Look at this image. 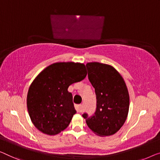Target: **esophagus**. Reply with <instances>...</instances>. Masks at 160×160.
I'll return each mask as SVG.
<instances>
[{
	"mask_svg": "<svg viewBox=\"0 0 160 160\" xmlns=\"http://www.w3.org/2000/svg\"><path fill=\"white\" fill-rule=\"evenodd\" d=\"M75 108L76 109V111H77V112H78V113H82V112L83 111L82 105H75Z\"/></svg>",
	"mask_w": 160,
	"mask_h": 160,
	"instance_id": "obj_1",
	"label": "esophagus"
}]
</instances>
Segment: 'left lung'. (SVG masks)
Here are the masks:
<instances>
[{
  "mask_svg": "<svg viewBox=\"0 0 160 160\" xmlns=\"http://www.w3.org/2000/svg\"><path fill=\"white\" fill-rule=\"evenodd\" d=\"M90 83L95 88L96 110L82 117L92 132L104 137L116 133L123 125L129 108V95L123 78L113 67L99 62L86 65Z\"/></svg>",
  "mask_w": 160,
  "mask_h": 160,
  "instance_id": "1",
  "label": "left lung"
}]
</instances>
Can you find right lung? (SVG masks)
<instances>
[{
  "mask_svg": "<svg viewBox=\"0 0 160 160\" xmlns=\"http://www.w3.org/2000/svg\"><path fill=\"white\" fill-rule=\"evenodd\" d=\"M83 64L57 62L40 72L27 95V108L34 125L40 132L56 135L70 124L76 111L68 88L86 77Z\"/></svg>",
  "mask_w": 160,
  "mask_h": 160,
  "instance_id": "1",
  "label": "right lung"
}]
</instances>
